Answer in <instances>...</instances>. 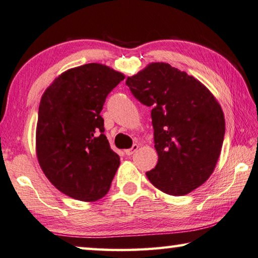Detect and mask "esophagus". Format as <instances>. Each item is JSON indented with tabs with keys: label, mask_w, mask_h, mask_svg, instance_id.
<instances>
[{
	"label": "esophagus",
	"mask_w": 258,
	"mask_h": 258,
	"mask_svg": "<svg viewBox=\"0 0 258 258\" xmlns=\"http://www.w3.org/2000/svg\"><path fill=\"white\" fill-rule=\"evenodd\" d=\"M138 148H139V146H138V145H133V146H132V148H131V149H126V150H125V154L127 155V156H131V155H133L134 153H136V151L138 150Z\"/></svg>",
	"instance_id": "34e87169"
}]
</instances>
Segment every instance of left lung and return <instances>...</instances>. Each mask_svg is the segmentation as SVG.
<instances>
[{"label": "left lung", "instance_id": "8db88e82", "mask_svg": "<svg viewBox=\"0 0 258 258\" xmlns=\"http://www.w3.org/2000/svg\"><path fill=\"white\" fill-rule=\"evenodd\" d=\"M136 99L151 107L158 162L146 173L163 193L182 196L214 172L225 134L222 107L201 81L167 63L127 77Z\"/></svg>", "mask_w": 258, "mask_h": 258}]
</instances>
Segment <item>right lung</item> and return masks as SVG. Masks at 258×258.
Segmentation results:
<instances>
[{
	"instance_id": "right-lung-1",
	"label": "right lung",
	"mask_w": 258,
	"mask_h": 258,
	"mask_svg": "<svg viewBox=\"0 0 258 258\" xmlns=\"http://www.w3.org/2000/svg\"><path fill=\"white\" fill-rule=\"evenodd\" d=\"M124 78L107 65L85 64L57 77L41 97L36 157L48 180L72 199L93 202L110 189L120 161L100 113Z\"/></svg>"
}]
</instances>
